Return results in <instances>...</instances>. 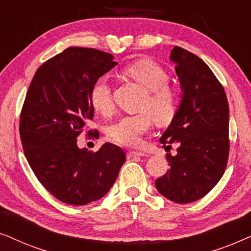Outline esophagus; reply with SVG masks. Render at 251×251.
I'll use <instances>...</instances> for the list:
<instances>
[{
	"instance_id": "obj_1",
	"label": "esophagus",
	"mask_w": 251,
	"mask_h": 251,
	"mask_svg": "<svg viewBox=\"0 0 251 251\" xmlns=\"http://www.w3.org/2000/svg\"><path fill=\"white\" fill-rule=\"evenodd\" d=\"M146 154L144 152H138V151H130V152H128V154H126V157L128 159H132V157H136V156H145Z\"/></svg>"
}]
</instances>
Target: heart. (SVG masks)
I'll list each match as a JSON object with an SVG mask.
<instances>
[{"instance_id": "b5f03b06", "label": "heart", "mask_w": 251, "mask_h": 251, "mask_svg": "<svg viewBox=\"0 0 251 251\" xmlns=\"http://www.w3.org/2000/svg\"><path fill=\"white\" fill-rule=\"evenodd\" d=\"M126 76L144 85L149 92L142 109L144 112L126 115L112 123L107 129V137L118 145L135 147L142 142L143 135L149 132L153 120L157 125H168L177 111V96L168 85L170 74L160 64L151 59H138L126 65L123 70ZM90 104L102 115L113 112L112 85L106 76L97 78L89 92ZM148 112H146V111Z\"/></svg>"}]
</instances>
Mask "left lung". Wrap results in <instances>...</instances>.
Wrapping results in <instances>:
<instances>
[{
    "mask_svg": "<svg viewBox=\"0 0 251 251\" xmlns=\"http://www.w3.org/2000/svg\"><path fill=\"white\" fill-rule=\"evenodd\" d=\"M171 61L183 91L181 101L160 142L178 143L170 169L155 186L176 203L203 198L224 175L229 152L228 102L224 88L201 58L175 47Z\"/></svg>",
    "mask_w": 251,
    "mask_h": 251,
    "instance_id": "8db88e82",
    "label": "left lung"
}]
</instances>
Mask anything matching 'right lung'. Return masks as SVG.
<instances>
[{"label":"right lung","mask_w":251,"mask_h":251,"mask_svg":"<svg viewBox=\"0 0 251 251\" xmlns=\"http://www.w3.org/2000/svg\"><path fill=\"white\" fill-rule=\"evenodd\" d=\"M111 53L71 47L37 68L20 113L24 153L41 184L72 205L97 201L111 190L126 154L106 143L97 152L78 149L77 136L94 118L89 92L118 63ZM98 138L97 130L89 131Z\"/></svg>","instance_id":"add662e5"}]
</instances>
